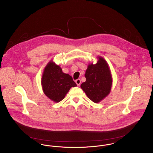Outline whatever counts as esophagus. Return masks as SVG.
<instances>
[{
	"label": "esophagus",
	"instance_id": "esophagus-1",
	"mask_svg": "<svg viewBox=\"0 0 153 153\" xmlns=\"http://www.w3.org/2000/svg\"><path fill=\"white\" fill-rule=\"evenodd\" d=\"M76 83L77 84V85L78 86H80V84H81V80H80V79H77V80H76Z\"/></svg>",
	"mask_w": 153,
	"mask_h": 153
}]
</instances>
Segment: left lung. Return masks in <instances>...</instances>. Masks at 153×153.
Wrapping results in <instances>:
<instances>
[{
  "instance_id": "8db88e82",
  "label": "left lung",
  "mask_w": 153,
  "mask_h": 153,
  "mask_svg": "<svg viewBox=\"0 0 153 153\" xmlns=\"http://www.w3.org/2000/svg\"><path fill=\"white\" fill-rule=\"evenodd\" d=\"M95 64L89 63L85 71L86 81L80 87L88 98L98 103L110 93L112 77L108 63L101 56L97 57Z\"/></svg>"
}]
</instances>
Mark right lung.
<instances>
[{
	"mask_svg": "<svg viewBox=\"0 0 153 153\" xmlns=\"http://www.w3.org/2000/svg\"><path fill=\"white\" fill-rule=\"evenodd\" d=\"M41 85L44 94L55 102L61 101L71 87L77 86L72 77L64 73L62 68L53 60L48 63L44 70Z\"/></svg>",
	"mask_w": 153,
	"mask_h": 153,
	"instance_id": "add662e5",
	"label": "right lung"
}]
</instances>
